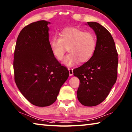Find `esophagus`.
<instances>
[{
    "mask_svg": "<svg viewBox=\"0 0 132 132\" xmlns=\"http://www.w3.org/2000/svg\"><path fill=\"white\" fill-rule=\"evenodd\" d=\"M69 75L70 76H71L73 75V69L71 68H69Z\"/></svg>",
    "mask_w": 132,
    "mask_h": 132,
    "instance_id": "esophagus-1",
    "label": "esophagus"
}]
</instances>
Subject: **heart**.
<instances>
[{
  "instance_id": "1",
  "label": "heart",
  "mask_w": 132,
  "mask_h": 132,
  "mask_svg": "<svg viewBox=\"0 0 132 132\" xmlns=\"http://www.w3.org/2000/svg\"><path fill=\"white\" fill-rule=\"evenodd\" d=\"M52 54L60 61L68 47L69 53L64 57L63 63L73 66L89 60L96 50V39L92 33L84 32L76 28H67L60 32V37L54 36L50 40Z\"/></svg>"
}]
</instances>
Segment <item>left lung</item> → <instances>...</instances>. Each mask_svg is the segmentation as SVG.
<instances>
[{
	"instance_id": "left-lung-1",
	"label": "left lung",
	"mask_w": 132,
	"mask_h": 132,
	"mask_svg": "<svg viewBox=\"0 0 132 132\" xmlns=\"http://www.w3.org/2000/svg\"><path fill=\"white\" fill-rule=\"evenodd\" d=\"M96 35V47L92 56L73 70L80 81L77 92L84 106L92 107L104 101L117 78L118 53L111 35L104 26L95 22L87 24Z\"/></svg>"
}]
</instances>
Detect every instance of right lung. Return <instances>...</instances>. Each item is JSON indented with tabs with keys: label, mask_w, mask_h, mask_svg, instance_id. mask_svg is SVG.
Segmentation results:
<instances>
[{
	"label": "right lung",
	"mask_w": 132,
	"mask_h": 132,
	"mask_svg": "<svg viewBox=\"0 0 132 132\" xmlns=\"http://www.w3.org/2000/svg\"><path fill=\"white\" fill-rule=\"evenodd\" d=\"M50 23L39 21L23 28L14 51L16 85L23 96L38 107L54 103L69 76L67 68L52 54L49 44Z\"/></svg>",
	"instance_id": "obj_1"
}]
</instances>
